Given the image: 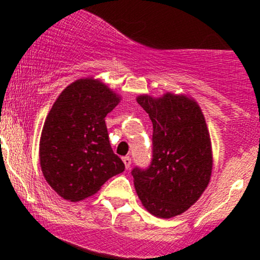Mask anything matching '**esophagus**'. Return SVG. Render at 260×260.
<instances>
[{
  "mask_svg": "<svg viewBox=\"0 0 260 260\" xmlns=\"http://www.w3.org/2000/svg\"><path fill=\"white\" fill-rule=\"evenodd\" d=\"M122 160H123V164H124V166H126V169H129V166H131V157L129 156H124Z\"/></svg>",
  "mask_w": 260,
  "mask_h": 260,
  "instance_id": "1",
  "label": "esophagus"
}]
</instances>
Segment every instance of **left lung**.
I'll use <instances>...</instances> for the list:
<instances>
[{
    "label": "left lung",
    "mask_w": 260,
    "mask_h": 260,
    "mask_svg": "<svg viewBox=\"0 0 260 260\" xmlns=\"http://www.w3.org/2000/svg\"><path fill=\"white\" fill-rule=\"evenodd\" d=\"M137 103L153 122V160L148 169H133L136 192L154 216L181 215L210 182L213 151L205 117L198 103L184 94H142Z\"/></svg>",
    "instance_id": "left-lung-1"
}]
</instances>
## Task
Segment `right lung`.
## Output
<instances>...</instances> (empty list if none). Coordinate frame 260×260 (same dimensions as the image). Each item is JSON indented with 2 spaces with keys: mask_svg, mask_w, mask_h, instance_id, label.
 <instances>
[{
  "mask_svg": "<svg viewBox=\"0 0 260 260\" xmlns=\"http://www.w3.org/2000/svg\"><path fill=\"white\" fill-rule=\"evenodd\" d=\"M120 101V95L90 77L71 83L53 103L41 132L39 159L45 180L66 201H83L124 171L105 123Z\"/></svg>",
  "mask_w": 260,
  "mask_h": 260,
  "instance_id": "1",
  "label": "right lung"
}]
</instances>
